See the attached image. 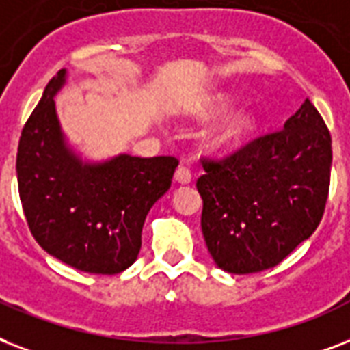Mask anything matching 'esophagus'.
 <instances>
[{
    "instance_id": "obj_1",
    "label": "esophagus",
    "mask_w": 350,
    "mask_h": 350,
    "mask_svg": "<svg viewBox=\"0 0 350 350\" xmlns=\"http://www.w3.org/2000/svg\"><path fill=\"white\" fill-rule=\"evenodd\" d=\"M175 180L180 184H189L191 180H193V173H191V170H189V167L180 166L177 172H175Z\"/></svg>"
}]
</instances>
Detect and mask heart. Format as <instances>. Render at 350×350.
I'll return each instance as SVG.
<instances>
[{"instance_id":"1","label":"heart","mask_w":350,"mask_h":350,"mask_svg":"<svg viewBox=\"0 0 350 350\" xmlns=\"http://www.w3.org/2000/svg\"><path fill=\"white\" fill-rule=\"evenodd\" d=\"M230 104H232V98H230L228 94H213V96H208V98L202 100L197 105L195 113L199 116L215 115V113H221V111L226 109ZM254 127H256V116H254V113H250L248 109H234L230 111L226 116H223L208 131V138L215 146L232 144V142H237L245 135H248Z\"/></svg>"}]
</instances>
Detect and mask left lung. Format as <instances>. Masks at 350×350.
Here are the masks:
<instances>
[{"mask_svg": "<svg viewBox=\"0 0 350 350\" xmlns=\"http://www.w3.org/2000/svg\"><path fill=\"white\" fill-rule=\"evenodd\" d=\"M330 144L323 118L307 98L281 131L224 161H202L200 228L219 268L262 272L314 234L329 195Z\"/></svg>", "mask_w": 350, "mask_h": 350, "instance_id": "8db88e82", "label": "left lung"}]
</instances>
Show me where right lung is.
<instances>
[{
    "instance_id": "obj_1",
    "label": "right lung",
    "mask_w": 350,
    "mask_h": 350,
    "mask_svg": "<svg viewBox=\"0 0 350 350\" xmlns=\"http://www.w3.org/2000/svg\"><path fill=\"white\" fill-rule=\"evenodd\" d=\"M62 69L47 83L18 146L16 173L27 224L38 245L65 265L113 275L137 261L151 206L172 186L175 157L88 162L67 144L54 96Z\"/></svg>"
}]
</instances>
